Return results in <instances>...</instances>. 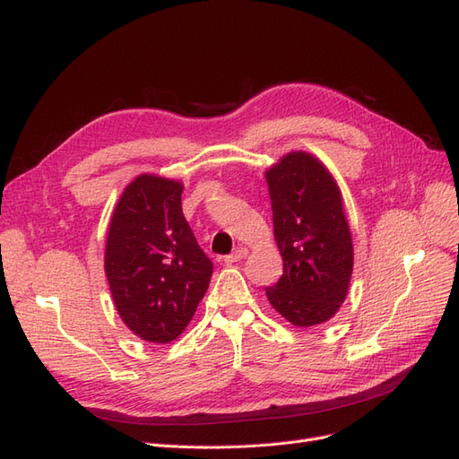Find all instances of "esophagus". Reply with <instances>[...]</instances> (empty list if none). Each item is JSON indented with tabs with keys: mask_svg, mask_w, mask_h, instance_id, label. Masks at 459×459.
I'll return each instance as SVG.
<instances>
[{
	"mask_svg": "<svg viewBox=\"0 0 459 459\" xmlns=\"http://www.w3.org/2000/svg\"><path fill=\"white\" fill-rule=\"evenodd\" d=\"M247 255H248V251L245 247H238L235 248V251L231 253V255H228L226 258H224V262L226 264H233V262H239V260H243V258H247Z\"/></svg>",
	"mask_w": 459,
	"mask_h": 459,
	"instance_id": "1",
	"label": "esophagus"
}]
</instances>
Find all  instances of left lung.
Returning <instances> with one entry per match:
<instances>
[{"instance_id":"1","label":"left lung","mask_w":459,"mask_h":459,"mask_svg":"<svg viewBox=\"0 0 459 459\" xmlns=\"http://www.w3.org/2000/svg\"><path fill=\"white\" fill-rule=\"evenodd\" d=\"M266 182L273 235L283 258V275L266 287V297L297 327L324 324L344 302L354 264L339 186L304 151L289 152L273 164Z\"/></svg>"}]
</instances>
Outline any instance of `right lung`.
Returning a JSON list of instances; mask_svg holds the SVG:
<instances>
[{
	"instance_id": "add662e5",
	"label": "right lung",
	"mask_w": 459,
	"mask_h": 459,
	"mask_svg": "<svg viewBox=\"0 0 459 459\" xmlns=\"http://www.w3.org/2000/svg\"><path fill=\"white\" fill-rule=\"evenodd\" d=\"M184 186L142 174L108 224L105 273L122 322L149 342H170L191 322L212 275L182 212Z\"/></svg>"
}]
</instances>
